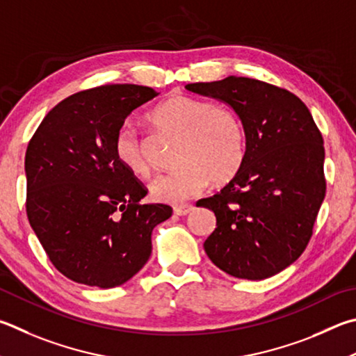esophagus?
Instances as JSON below:
<instances>
[{"label":"esophagus","instance_id":"obj_1","mask_svg":"<svg viewBox=\"0 0 356 356\" xmlns=\"http://www.w3.org/2000/svg\"><path fill=\"white\" fill-rule=\"evenodd\" d=\"M193 209H195L193 205H176L174 207V215L185 216V215H188L190 211H193Z\"/></svg>","mask_w":356,"mask_h":356}]
</instances>
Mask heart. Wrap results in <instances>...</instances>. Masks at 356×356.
<instances>
[{
    "instance_id": "b5f03b06",
    "label": "heart",
    "mask_w": 356,
    "mask_h": 356,
    "mask_svg": "<svg viewBox=\"0 0 356 356\" xmlns=\"http://www.w3.org/2000/svg\"><path fill=\"white\" fill-rule=\"evenodd\" d=\"M147 120L159 131L179 138L176 171L154 179L149 195L157 202L184 204L200 195L210 180L221 185L234 179L245 157V131L235 112L213 102L176 95L156 106ZM115 156L138 177L151 174L143 141L132 127H121L115 137Z\"/></svg>"
}]
</instances>
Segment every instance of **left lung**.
Wrapping results in <instances>:
<instances>
[{
	"label": "left lung",
	"mask_w": 356,
	"mask_h": 356,
	"mask_svg": "<svg viewBox=\"0 0 356 356\" xmlns=\"http://www.w3.org/2000/svg\"><path fill=\"white\" fill-rule=\"evenodd\" d=\"M185 88L224 102L245 131L241 170L221 193L197 202L216 216L207 255L236 279L279 274L305 250L325 197L324 140L312 113L288 90L249 77Z\"/></svg>",
	"instance_id": "1"
}]
</instances>
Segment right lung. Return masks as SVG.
Listing matches in <instances>:
<instances>
[{"label":"right lung","instance_id":"right-lung-1","mask_svg":"<svg viewBox=\"0 0 356 356\" xmlns=\"http://www.w3.org/2000/svg\"><path fill=\"white\" fill-rule=\"evenodd\" d=\"M151 87L118 83L68 96L44 116L24 159L26 211L51 263L96 288L126 283L149 260L152 230L171 216L115 156V137Z\"/></svg>","mask_w":356,"mask_h":356}]
</instances>
